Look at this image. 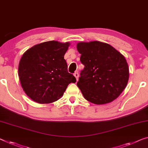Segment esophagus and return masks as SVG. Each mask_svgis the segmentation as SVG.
<instances>
[{
  "mask_svg": "<svg viewBox=\"0 0 148 148\" xmlns=\"http://www.w3.org/2000/svg\"><path fill=\"white\" fill-rule=\"evenodd\" d=\"M74 76L76 77V80L78 81V77H79V74L78 73V72H75V73L74 74Z\"/></svg>",
  "mask_w": 148,
  "mask_h": 148,
  "instance_id": "1",
  "label": "esophagus"
}]
</instances>
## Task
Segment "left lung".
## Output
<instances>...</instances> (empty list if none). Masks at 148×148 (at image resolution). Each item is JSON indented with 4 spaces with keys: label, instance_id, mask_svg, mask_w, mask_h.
Here are the masks:
<instances>
[{
    "label": "left lung",
    "instance_id": "1",
    "mask_svg": "<svg viewBox=\"0 0 148 148\" xmlns=\"http://www.w3.org/2000/svg\"><path fill=\"white\" fill-rule=\"evenodd\" d=\"M76 47L84 65L77 86L84 98L97 105L116 100L129 80L125 57L113 46L100 41L80 42Z\"/></svg>",
    "mask_w": 148,
    "mask_h": 148
}]
</instances>
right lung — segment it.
I'll use <instances>...</instances> for the list:
<instances>
[{"instance_id": "obj_1", "label": "right lung", "mask_w": 148, "mask_h": 148, "mask_svg": "<svg viewBox=\"0 0 148 148\" xmlns=\"http://www.w3.org/2000/svg\"><path fill=\"white\" fill-rule=\"evenodd\" d=\"M70 43L48 41L34 45L22 56L18 65L21 86L30 98L50 103L63 96L68 84L76 79L68 73L64 58Z\"/></svg>"}]
</instances>
